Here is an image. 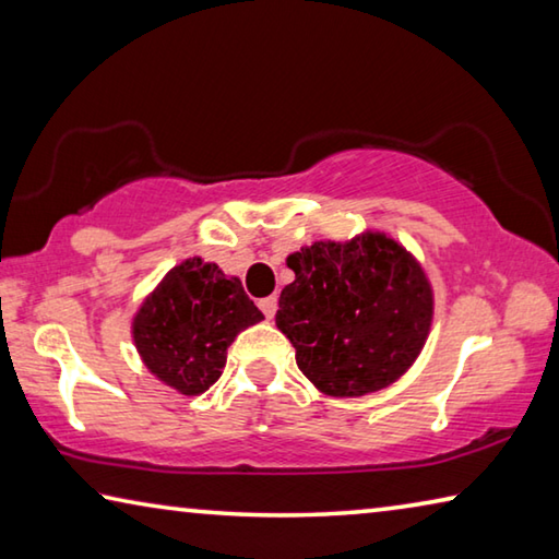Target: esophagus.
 <instances>
[{
	"instance_id": "obj_1",
	"label": "esophagus",
	"mask_w": 559,
	"mask_h": 559,
	"mask_svg": "<svg viewBox=\"0 0 559 559\" xmlns=\"http://www.w3.org/2000/svg\"><path fill=\"white\" fill-rule=\"evenodd\" d=\"M259 308L263 310V316H266V318H273V316H276V308H278V298H276V296L261 298V300H259Z\"/></svg>"
}]
</instances>
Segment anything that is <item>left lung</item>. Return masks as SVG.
I'll return each instance as SVG.
<instances>
[{"instance_id": "left-lung-1", "label": "left lung", "mask_w": 559, "mask_h": 559, "mask_svg": "<svg viewBox=\"0 0 559 559\" xmlns=\"http://www.w3.org/2000/svg\"><path fill=\"white\" fill-rule=\"evenodd\" d=\"M276 325L300 372L330 396L384 390L409 370L429 335L433 298L419 263L394 239L367 231L316 241L288 257Z\"/></svg>"}]
</instances>
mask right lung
<instances>
[{
	"label": "right lung",
	"instance_id": "obj_1",
	"mask_svg": "<svg viewBox=\"0 0 559 559\" xmlns=\"http://www.w3.org/2000/svg\"><path fill=\"white\" fill-rule=\"evenodd\" d=\"M259 320L263 313L239 278H226L216 263L187 259L140 306L132 337L150 372L192 396L219 380L226 347Z\"/></svg>",
	"mask_w": 559,
	"mask_h": 559
}]
</instances>
